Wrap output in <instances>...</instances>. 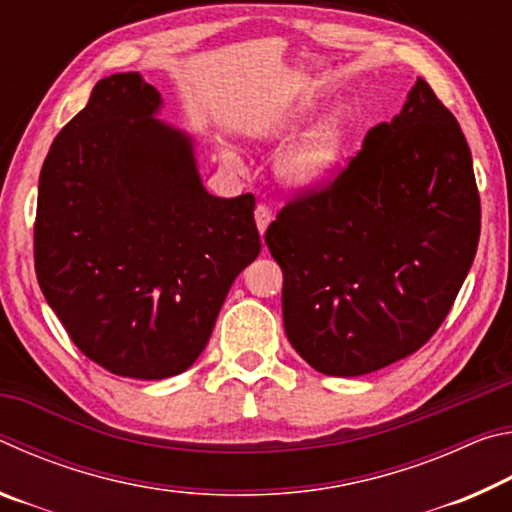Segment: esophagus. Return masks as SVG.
<instances>
[{"mask_svg": "<svg viewBox=\"0 0 512 512\" xmlns=\"http://www.w3.org/2000/svg\"><path fill=\"white\" fill-rule=\"evenodd\" d=\"M271 219H273V214H271V210H268V207L264 205V203H259L257 207H255V223H257V230L262 232H266V228H268V223H271Z\"/></svg>", "mask_w": 512, "mask_h": 512, "instance_id": "esophagus-1", "label": "esophagus"}]
</instances>
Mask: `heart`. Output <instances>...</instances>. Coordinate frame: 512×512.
Masks as SVG:
<instances>
[{
  "mask_svg": "<svg viewBox=\"0 0 512 512\" xmlns=\"http://www.w3.org/2000/svg\"><path fill=\"white\" fill-rule=\"evenodd\" d=\"M307 108H293L282 124L298 121L307 115ZM275 124L262 126V131H273ZM350 142V126L345 119L334 115L320 121L318 126L311 128L298 142H293L287 153L280 160V173L287 183L296 187H314L332 173L343 158L345 149Z\"/></svg>",
  "mask_w": 512,
  "mask_h": 512,
  "instance_id": "obj_1",
  "label": "heart"
}]
</instances>
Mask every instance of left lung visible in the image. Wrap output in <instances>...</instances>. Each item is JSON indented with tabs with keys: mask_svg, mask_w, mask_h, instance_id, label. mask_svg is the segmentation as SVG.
I'll use <instances>...</instances> for the list:
<instances>
[{
	"mask_svg": "<svg viewBox=\"0 0 512 512\" xmlns=\"http://www.w3.org/2000/svg\"><path fill=\"white\" fill-rule=\"evenodd\" d=\"M481 198L456 117L418 79L400 115L266 230L284 329L311 368L359 377L409 357L443 325L474 262Z\"/></svg>",
	"mask_w": 512,
	"mask_h": 512,
	"instance_id": "1",
	"label": "left lung"
}]
</instances>
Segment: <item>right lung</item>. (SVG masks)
Returning a JSON list of instances; mask_svg holds the SVG:
<instances>
[{
  "instance_id": "obj_1",
  "label": "right lung",
  "mask_w": 512,
  "mask_h": 512,
  "mask_svg": "<svg viewBox=\"0 0 512 512\" xmlns=\"http://www.w3.org/2000/svg\"><path fill=\"white\" fill-rule=\"evenodd\" d=\"M158 108L137 72L94 85L42 164L33 223L38 284L69 339L133 379L192 366L262 250L255 196L207 194L192 142Z\"/></svg>"
}]
</instances>
